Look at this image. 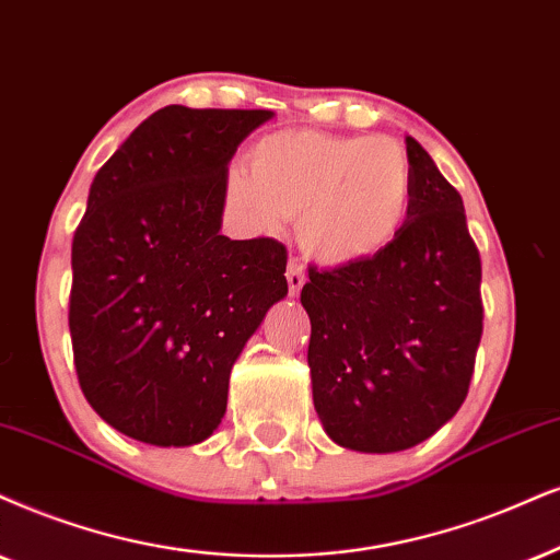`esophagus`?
<instances>
[{"mask_svg":"<svg viewBox=\"0 0 560 560\" xmlns=\"http://www.w3.org/2000/svg\"><path fill=\"white\" fill-rule=\"evenodd\" d=\"M304 271H302V264L300 260H289L287 266V284H289V294H300V289L304 287Z\"/></svg>","mask_w":560,"mask_h":560,"instance_id":"1","label":"esophagus"}]
</instances>
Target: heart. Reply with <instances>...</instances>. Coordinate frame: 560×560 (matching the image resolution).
<instances>
[{
    "label": "heart",
    "instance_id": "heart-1",
    "mask_svg": "<svg viewBox=\"0 0 560 560\" xmlns=\"http://www.w3.org/2000/svg\"><path fill=\"white\" fill-rule=\"evenodd\" d=\"M230 167L224 198L247 224L276 230L296 217V240L323 266L362 264L400 235L413 203V165L390 137L273 131Z\"/></svg>",
    "mask_w": 560,
    "mask_h": 560
}]
</instances>
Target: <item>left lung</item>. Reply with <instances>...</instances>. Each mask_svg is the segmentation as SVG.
Here are the masks:
<instances>
[{
	"label": "left lung",
	"instance_id": "left-lung-1",
	"mask_svg": "<svg viewBox=\"0 0 560 560\" xmlns=\"http://www.w3.org/2000/svg\"><path fill=\"white\" fill-rule=\"evenodd\" d=\"M413 203L400 235L362 264L310 268L307 364L323 429L357 452H400L468 395L483 332L480 253L463 198L413 137Z\"/></svg>",
	"mask_w": 560,
	"mask_h": 560
}]
</instances>
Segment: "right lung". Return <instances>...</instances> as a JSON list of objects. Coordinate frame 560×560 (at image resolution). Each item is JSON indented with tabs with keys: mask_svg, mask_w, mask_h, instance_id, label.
Listing matches in <instances>:
<instances>
[{
	"mask_svg": "<svg viewBox=\"0 0 560 560\" xmlns=\"http://www.w3.org/2000/svg\"><path fill=\"white\" fill-rule=\"evenodd\" d=\"M271 110L167 105L97 170L72 240L69 332L97 416L158 447L214 434L232 364L287 294V247L219 235L240 141Z\"/></svg>",
	"mask_w": 560,
	"mask_h": 560,
	"instance_id": "add662e5",
	"label": "right lung"
}]
</instances>
